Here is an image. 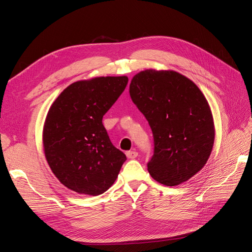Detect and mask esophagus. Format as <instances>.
<instances>
[{
	"label": "esophagus",
	"instance_id": "34e87169",
	"mask_svg": "<svg viewBox=\"0 0 252 252\" xmlns=\"http://www.w3.org/2000/svg\"><path fill=\"white\" fill-rule=\"evenodd\" d=\"M126 156L128 158H135L138 157V152L134 151V150H130V151H127L126 152Z\"/></svg>",
	"mask_w": 252,
	"mask_h": 252
}]
</instances>
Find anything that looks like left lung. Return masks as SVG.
I'll use <instances>...</instances> for the list:
<instances>
[{"label": "left lung", "instance_id": "obj_1", "mask_svg": "<svg viewBox=\"0 0 252 252\" xmlns=\"http://www.w3.org/2000/svg\"><path fill=\"white\" fill-rule=\"evenodd\" d=\"M132 102L154 134L150 175L166 186L191 179L207 163L215 142L209 104L195 84L177 71L147 69L129 86Z\"/></svg>", "mask_w": 252, "mask_h": 252}]
</instances>
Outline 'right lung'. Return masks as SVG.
I'll return each instance as SVG.
<instances>
[{"label": "right lung", "mask_w": 252, "mask_h": 252, "mask_svg": "<svg viewBox=\"0 0 252 252\" xmlns=\"http://www.w3.org/2000/svg\"><path fill=\"white\" fill-rule=\"evenodd\" d=\"M127 83L125 75L75 82L51 105L43 129L45 157L58 180L74 192L102 194L126 161L102 120Z\"/></svg>", "instance_id": "add662e5"}]
</instances>
